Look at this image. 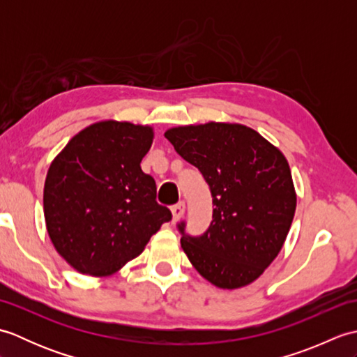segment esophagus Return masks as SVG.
<instances>
[{"instance_id": "34e87169", "label": "esophagus", "mask_w": 357, "mask_h": 357, "mask_svg": "<svg viewBox=\"0 0 357 357\" xmlns=\"http://www.w3.org/2000/svg\"><path fill=\"white\" fill-rule=\"evenodd\" d=\"M184 213H185V204L181 201V202H178L176 206H173L172 207V215H173V222H178L181 218L184 216Z\"/></svg>"}]
</instances>
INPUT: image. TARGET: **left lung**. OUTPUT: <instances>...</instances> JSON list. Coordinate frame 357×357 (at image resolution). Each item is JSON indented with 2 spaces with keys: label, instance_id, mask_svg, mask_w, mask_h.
Segmentation results:
<instances>
[{
  "label": "left lung",
  "instance_id": "8db88e82",
  "mask_svg": "<svg viewBox=\"0 0 357 357\" xmlns=\"http://www.w3.org/2000/svg\"><path fill=\"white\" fill-rule=\"evenodd\" d=\"M187 162L198 167L213 196V221L181 247L210 284L224 290L250 285L276 259L296 211L287 158L276 146L238 123L190 124L164 133Z\"/></svg>",
  "mask_w": 357,
  "mask_h": 357
}]
</instances>
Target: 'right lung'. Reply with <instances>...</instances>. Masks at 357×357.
I'll use <instances>...</instances> for the list:
<instances>
[{"mask_svg":"<svg viewBox=\"0 0 357 357\" xmlns=\"http://www.w3.org/2000/svg\"><path fill=\"white\" fill-rule=\"evenodd\" d=\"M151 126L105 119L82 128L50 162L44 219L58 255L82 275L107 278L142 253L172 219L141 170Z\"/></svg>","mask_w":357,"mask_h":357,"instance_id":"add662e5","label":"right lung"}]
</instances>
